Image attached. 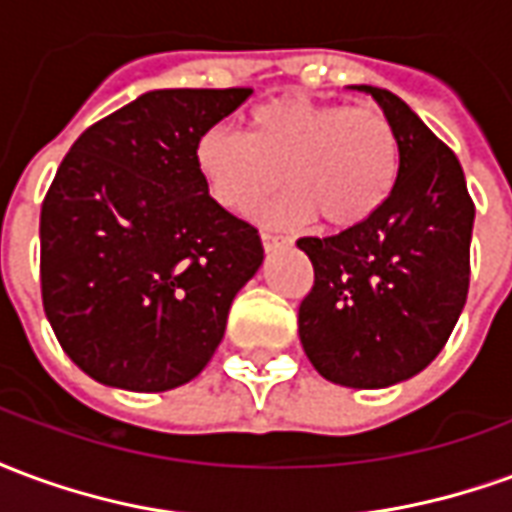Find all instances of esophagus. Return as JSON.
<instances>
[{"label":"esophagus","instance_id":"34e87169","mask_svg":"<svg viewBox=\"0 0 512 512\" xmlns=\"http://www.w3.org/2000/svg\"><path fill=\"white\" fill-rule=\"evenodd\" d=\"M260 241H263V249H266V255H271V252H277V249H282V246L290 244L288 238H282V235H271V233L260 235Z\"/></svg>","mask_w":512,"mask_h":512}]
</instances>
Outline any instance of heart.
I'll return each instance as SVG.
<instances>
[{"instance_id":"obj_1","label":"heart","mask_w":512,"mask_h":512,"mask_svg":"<svg viewBox=\"0 0 512 512\" xmlns=\"http://www.w3.org/2000/svg\"><path fill=\"white\" fill-rule=\"evenodd\" d=\"M191 167L219 208L255 213L268 227H301L318 216L326 230L356 227L384 205L397 175V136L370 104H323L279 95L244 117V134L202 128L191 145Z\"/></svg>"}]
</instances>
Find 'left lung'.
I'll list each match as a JSON object with an SVG mask.
<instances>
[{"label": "left lung", "instance_id": "8db88e82", "mask_svg": "<svg viewBox=\"0 0 512 512\" xmlns=\"http://www.w3.org/2000/svg\"><path fill=\"white\" fill-rule=\"evenodd\" d=\"M397 136V178L370 219L299 238L315 285L299 307L304 354L326 381L384 389L439 356L469 293L474 202L461 161L411 106L370 84Z\"/></svg>", "mask_w": 512, "mask_h": 512}]
</instances>
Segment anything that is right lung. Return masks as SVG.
I'll return each instance as SVG.
<instances>
[{
	"instance_id": "add662e5",
	"label": "right lung",
	"mask_w": 512,
	"mask_h": 512,
	"mask_svg": "<svg viewBox=\"0 0 512 512\" xmlns=\"http://www.w3.org/2000/svg\"><path fill=\"white\" fill-rule=\"evenodd\" d=\"M249 95L150 90L62 158L40 211L43 310L98 384L167 392L200 376L222 343L263 244L205 194L191 145Z\"/></svg>"
}]
</instances>
